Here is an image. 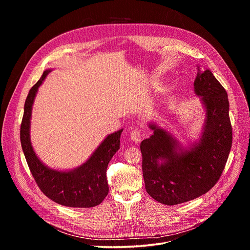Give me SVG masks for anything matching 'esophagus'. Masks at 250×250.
<instances>
[{
  "label": "esophagus",
  "instance_id": "1",
  "mask_svg": "<svg viewBox=\"0 0 250 250\" xmlns=\"http://www.w3.org/2000/svg\"><path fill=\"white\" fill-rule=\"evenodd\" d=\"M140 132H141V130H140V128H138V127L134 128V129L130 132V138H131V140H132L133 142H139V141L141 140Z\"/></svg>",
  "mask_w": 250,
  "mask_h": 250
}]
</instances>
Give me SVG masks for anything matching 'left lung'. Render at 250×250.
I'll return each mask as SVG.
<instances>
[{"label": "left lung", "mask_w": 250, "mask_h": 250, "mask_svg": "<svg viewBox=\"0 0 250 250\" xmlns=\"http://www.w3.org/2000/svg\"><path fill=\"white\" fill-rule=\"evenodd\" d=\"M198 74L194 89L205 106L201 137L183 147L167 130L149 124L153 134L141 141L142 173L148 195L173 206L194 200L219 181L232 144L228 94L210 70Z\"/></svg>", "instance_id": "left-lung-1"}]
</instances>
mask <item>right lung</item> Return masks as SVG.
Masks as SVG:
<instances>
[{
    "instance_id": "1",
    "label": "right lung",
    "mask_w": 250,
    "mask_h": 250,
    "mask_svg": "<svg viewBox=\"0 0 250 250\" xmlns=\"http://www.w3.org/2000/svg\"><path fill=\"white\" fill-rule=\"evenodd\" d=\"M50 71V69L44 71L26 97L21 125L22 151L35 182L46 197L66 207L92 208L100 205L109 193L106 168L112 157L120 149L123 129L106 136L91 157L73 170L58 171L43 164L32 148L29 128L34 98Z\"/></svg>"
}]
</instances>
